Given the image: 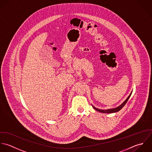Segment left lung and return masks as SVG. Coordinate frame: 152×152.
I'll return each mask as SVG.
<instances>
[{
	"label": "left lung",
	"instance_id": "obj_1",
	"mask_svg": "<svg viewBox=\"0 0 152 152\" xmlns=\"http://www.w3.org/2000/svg\"><path fill=\"white\" fill-rule=\"evenodd\" d=\"M132 91L130 93V94L129 95V96L127 97V99L121 103V104L120 106H119L118 107H115V108H113V109H106V110H103V109H97L96 107H95L93 105H92L93 107L97 111L99 112H101V113H115V112H119L120 110H121V109L124 107V106L126 104V103H127V100H129V99L130 98L131 94H132Z\"/></svg>",
	"mask_w": 152,
	"mask_h": 152
}]
</instances>
